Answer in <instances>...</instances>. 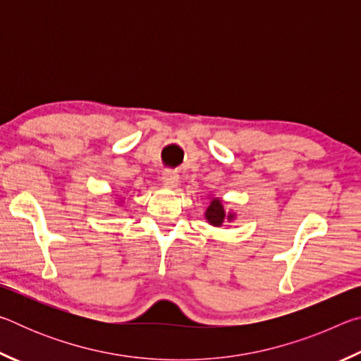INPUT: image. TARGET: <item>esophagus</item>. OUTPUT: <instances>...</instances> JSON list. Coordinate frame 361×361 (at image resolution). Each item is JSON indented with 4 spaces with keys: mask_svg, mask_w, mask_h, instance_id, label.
<instances>
[{
    "mask_svg": "<svg viewBox=\"0 0 361 361\" xmlns=\"http://www.w3.org/2000/svg\"><path fill=\"white\" fill-rule=\"evenodd\" d=\"M180 181V175L173 172V170H164L162 172V183L169 188H175Z\"/></svg>",
    "mask_w": 361,
    "mask_h": 361,
    "instance_id": "34e87169",
    "label": "esophagus"
}]
</instances>
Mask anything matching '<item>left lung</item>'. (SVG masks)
Returning a JSON list of instances; mask_svg holds the SVG:
<instances>
[{"mask_svg":"<svg viewBox=\"0 0 361 361\" xmlns=\"http://www.w3.org/2000/svg\"><path fill=\"white\" fill-rule=\"evenodd\" d=\"M205 219H207V223L215 226V228H221L226 219H228V221L235 219V213L234 212H226L221 199L212 197L209 209L205 210Z\"/></svg>","mask_w":361,"mask_h":361,"instance_id":"1","label":"left lung"}]
</instances>
